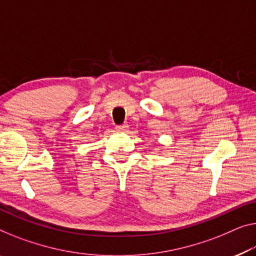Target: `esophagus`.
Masks as SVG:
<instances>
[{"label": "esophagus", "mask_w": 256, "mask_h": 256, "mask_svg": "<svg viewBox=\"0 0 256 256\" xmlns=\"http://www.w3.org/2000/svg\"><path fill=\"white\" fill-rule=\"evenodd\" d=\"M128 124H120V125H117L116 130L118 132H125L128 130Z\"/></svg>", "instance_id": "esophagus-1"}]
</instances>
